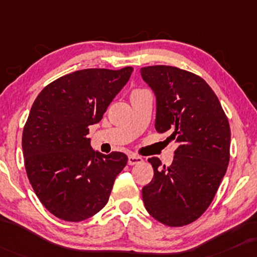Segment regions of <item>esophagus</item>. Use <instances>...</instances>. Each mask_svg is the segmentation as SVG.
Wrapping results in <instances>:
<instances>
[{
    "mask_svg": "<svg viewBox=\"0 0 257 257\" xmlns=\"http://www.w3.org/2000/svg\"><path fill=\"white\" fill-rule=\"evenodd\" d=\"M143 162V160L139 156H135V155H130L128 157V164L129 165H136V164H141Z\"/></svg>",
    "mask_w": 257,
    "mask_h": 257,
    "instance_id": "obj_1",
    "label": "esophagus"
}]
</instances>
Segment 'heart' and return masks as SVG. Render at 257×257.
<instances>
[{"label": "heart", "mask_w": 257, "mask_h": 257, "mask_svg": "<svg viewBox=\"0 0 257 257\" xmlns=\"http://www.w3.org/2000/svg\"><path fill=\"white\" fill-rule=\"evenodd\" d=\"M135 92H137V91H135Z\"/></svg>", "instance_id": "heart-1"}]
</instances>
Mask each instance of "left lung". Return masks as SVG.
Returning a JSON list of instances; mask_svg holds the SVG:
<instances>
[{
	"label": "left lung",
	"instance_id": "1",
	"mask_svg": "<svg viewBox=\"0 0 257 257\" xmlns=\"http://www.w3.org/2000/svg\"><path fill=\"white\" fill-rule=\"evenodd\" d=\"M141 75L156 95V130L179 143L170 166L148 160L154 178L142 189L144 206L166 226L189 225L208 208L226 173L228 118L199 75L166 65L142 67Z\"/></svg>",
	"mask_w": 257,
	"mask_h": 257
}]
</instances>
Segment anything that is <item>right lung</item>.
Instances as JSON below:
<instances>
[{
	"instance_id": "add662e5",
	"label": "right lung",
	"mask_w": 257,
	"mask_h": 257,
	"mask_svg": "<svg viewBox=\"0 0 257 257\" xmlns=\"http://www.w3.org/2000/svg\"><path fill=\"white\" fill-rule=\"evenodd\" d=\"M133 67L87 68L52 81L36 97L22 136L24 165L50 213L79 222L101 211L128 157L94 151L88 127L127 84Z\"/></svg>"
}]
</instances>
